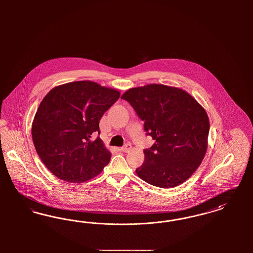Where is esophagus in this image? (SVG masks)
I'll return each instance as SVG.
<instances>
[{
	"label": "esophagus",
	"instance_id": "esophagus-1",
	"mask_svg": "<svg viewBox=\"0 0 253 253\" xmlns=\"http://www.w3.org/2000/svg\"><path fill=\"white\" fill-rule=\"evenodd\" d=\"M131 148H132V146H131V145L126 144L124 147L121 148V150L122 152H124V153H128V152L131 150Z\"/></svg>",
	"mask_w": 253,
	"mask_h": 253
}]
</instances>
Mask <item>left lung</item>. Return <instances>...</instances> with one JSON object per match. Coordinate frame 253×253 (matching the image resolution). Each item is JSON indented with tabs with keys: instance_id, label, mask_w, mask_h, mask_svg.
<instances>
[{
	"instance_id": "8db88e82",
	"label": "left lung",
	"mask_w": 253,
	"mask_h": 253,
	"mask_svg": "<svg viewBox=\"0 0 253 253\" xmlns=\"http://www.w3.org/2000/svg\"><path fill=\"white\" fill-rule=\"evenodd\" d=\"M144 121L156 143L144 152V163L135 169L145 182L173 188L189 179L208 149L210 121L202 105L185 90L168 85L131 88L122 96Z\"/></svg>"
}]
</instances>
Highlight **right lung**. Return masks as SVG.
<instances>
[{
  "mask_svg": "<svg viewBox=\"0 0 253 253\" xmlns=\"http://www.w3.org/2000/svg\"><path fill=\"white\" fill-rule=\"evenodd\" d=\"M121 96L117 89L91 81L58 85L43 97L32 122V139L46 168L71 183L90 180L111 159V152L94 132Z\"/></svg>",
  "mask_w": 253,
  "mask_h": 253,
  "instance_id": "1",
  "label": "right lung"
}]
</instances>
